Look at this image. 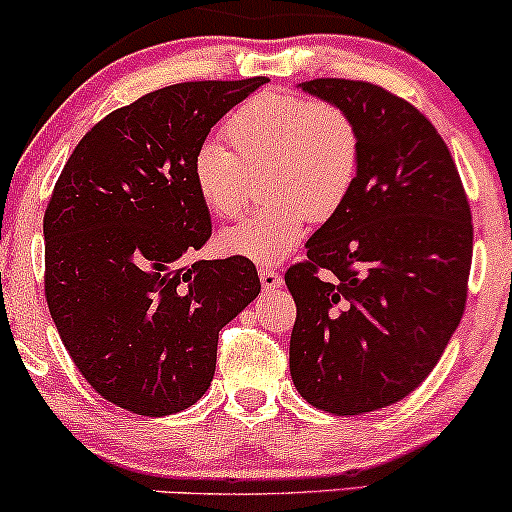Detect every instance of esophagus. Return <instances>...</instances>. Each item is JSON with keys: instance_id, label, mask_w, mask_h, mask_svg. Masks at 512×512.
Listing matches in <instances>:
<instances>
[{"instance_id": "34e87169", "label": "esophagus", "mask_w": 512, "mask_h": 512, "mask_svg": "<svg viewBox=\"0 0 512 512\" xmlns=\"http://www.w3.org/2000/svg\"><path fill=\"white\" fill-rule=\"evenodd\" d=\"M260 281H262V289L264 291H276L281 284H284L281 274L276 272V269H269V267H262L260 269Z\"/></svg>"}]
</instances>
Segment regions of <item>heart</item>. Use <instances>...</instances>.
Masks as SVG:
<instances>
[{
    "mask_svg": "<svg viewBox=\"0 0 512 512\" xmlns=\"http://www.w3.org/2000/svg\"><path fill=\"white\" fill-rule=\"evenodd\" d=\"M219 142H204L192 158L197 195L219 219H236L262 173L267 207L219 236L228 255L276 264L301 243L308 221L337 214L356 185L361 134L339 105L298 93L267 91L245 101L223 125Z\"/></svg>",
    "mask_w": 512,
    "mask_h": 512,
    "instance_id": "heart-1",
    "label": "heart"
}]
</instances>
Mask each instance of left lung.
Instances as JSON below:
<instances>
[{"label":"left lung","mask_w":512,"mask_h":512,"mask_svg":"<svg viewBox=\"0 0 512 512\" xmlns=\"http://www.w3.org/2000/svg\"><path fill=\"white\" fill-rule=\"evenodd\" d=\"M298 86L351 115L361 166L305 243L308 260L286 272L291 378L317 409L366 414L424 383L460 325L472 214L448 146L414 105L366 81Z\"/></svg>","instance_id":"obj_1"}]
</instances>
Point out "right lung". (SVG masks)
<instances>
[{"mask_svg": "<svg viewBox=\"0 0 512 512\" xmlns=\"http://www.w3.org/2000/svg\"><path fill=\"white\" fill-rule=\"evenodd\" d=\"M267 84L187 81L115 110L76 144L45 211V298L98 395L142 416L197 402L223 325L260 293L245 257L187 264L211 236L192 158Z\"/></svg>", "mask_w": 512, "mask_h": 512, "instance_id": "1", "label": "right lung"}]
</instances>
